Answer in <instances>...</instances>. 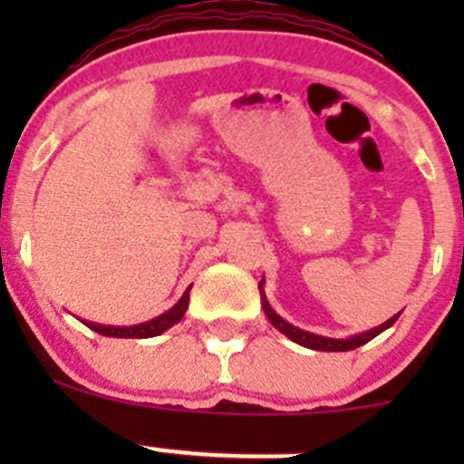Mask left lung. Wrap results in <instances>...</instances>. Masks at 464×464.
<instances>
[{
	"mask_svg": "<svg viewBox=\"0 0 464 464\" xmlns=\"http://www.w3.org/2000/svg\"><path fill=\"white\" fill-rule=\"evenodd\" d=\"M260 301H262V310H265L266 319L271 321V325L276 327V330L283 332L285 336H289V339L294 341V343L303 345V348H310V350H321V353H348V350H354L359 348V345L368 343L371 339H375L377 334H382L383 330H388V327L392 325L397 319H400V314H395L392 319H388L386 323H382L379 327H372V330L368 332H362V334H354L350 336V339H330V336H321V334H312V332H305L301 330V327L292 325V323H287L283 319V316L276 314L274 310H271L269 301L265 298V294H262V280H260Z\"/></svg>",
	"mask_w": 464,
	"mask_h": 464,
	"instance_id": "8db88e82",
	"label": "left lung"
}]
</instances>
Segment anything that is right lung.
<instances>
[{"mask_svg":"<svg viewBox=\"0 0 464 464\" xmlns=\"http://www.w3.org/2000/svg\"><path fill=\"white\" fill-rule=\"evenodd\" d=\"M188 292L190 287L186 289L184 296H181L170 310L163 312L161 316H157V319L148 323H139V325L116 327V325H101V323H89V321H82V323L102 336H116V339H150V336H159L161 332H166L168 327H172L175 323L181 321V316L186 314V307H188V298H190Z\"/></svg>","mask_w":464,"mask_h":464,"instance_id":"1","label":"right lung"}]
</instances>
